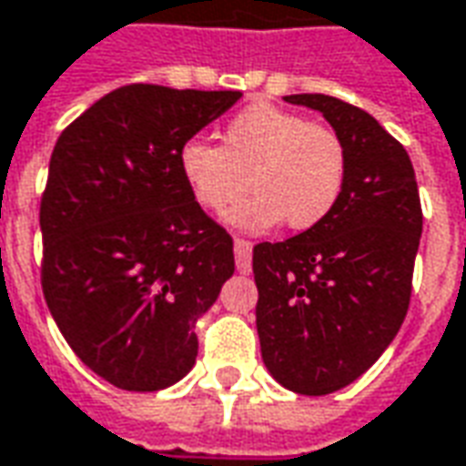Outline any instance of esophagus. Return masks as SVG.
<instances>
[{
    "label": "esophagus",
    "mask_w": 466,
    "mask_h": 466,
    "mask_svg": "<svg viewBox=\"0 0 466 466\" xmlns=\"http://www.w3.org/2000/svg\"><path fill=\"white\" fill-rule=\"evenodd\" d=\"M234 257H237V269L242 275L252 272V242L249 239H234Z\"/></svg>",
    "instance_id": "obj_1"
}]
</instances>
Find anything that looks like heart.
Instances as JSON below:
<instances>
[{
  "label": "heart",
  "instance_id": "1",
  "mask_svg": "<svg viewBox=\"0 0 466 466\" xmlns=\"http://www.w3.org/2000/svg\"><path fill=\"white\" fill-rule=\"evenodd\" d=\"M178 171L201 209L222 214L257 194L232 214L244 229H267L285 219L305 232L325 222L343 197L348 151L328 123L255 103L222 131V146L191 138L178 148Z\"/></svg>",
  "mask_w": 466,
  "mask_h": 466
}]
</instances>
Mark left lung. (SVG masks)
Here are the masks:
<instances>
[{
  "label": "left lung",
  "mask_w": 466,
  "mask_h": 466,
  "mask_svg": "<svg viewBox=\"0 0 466 466\" xmlns=\"http://www.w3.org/2000/svg\"><path fill=\"white\" fill-rule=\"evenodd\" d=\"M285 100L323 113L346 143L348 174L325 222L255 247L257 333L272 379L325 396L363 376L399 333L424 217L411 158L379 120L320 93Z\"/></svg>",
  "instance_id": "8db88e82"
}]
</instances>
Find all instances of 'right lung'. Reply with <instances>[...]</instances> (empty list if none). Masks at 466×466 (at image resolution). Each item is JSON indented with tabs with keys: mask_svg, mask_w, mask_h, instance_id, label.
<instances>
[{
	"mask_svg": "<svg viewBox=\"0 0 466 466\" xmlns=\"http://www.w3.org/2000/svg\"><path fill=\"white\" fill-rule=\"evenodd\" d=\"M242 97L133 83L55 143L40 204L42 292L67 346L123 391L197 363V320L234 275V244L178 171V148Z\"/></svg>",
	"mask_w": 466,
	"mask_h": 466,
	"instance_id": "obj_1",
	"label": "right lung"
}]
</instances>
